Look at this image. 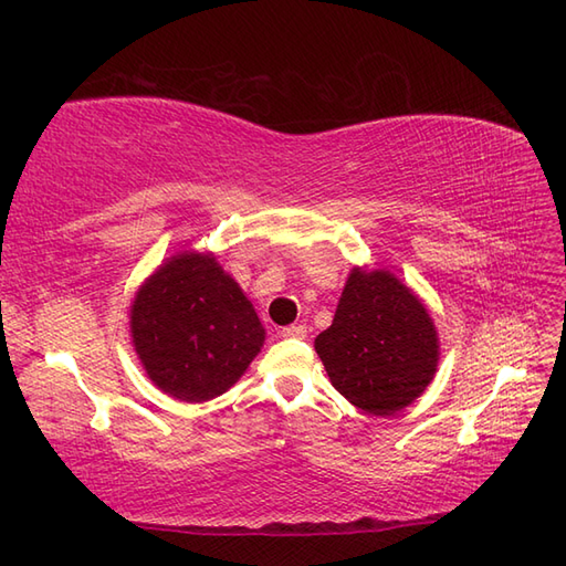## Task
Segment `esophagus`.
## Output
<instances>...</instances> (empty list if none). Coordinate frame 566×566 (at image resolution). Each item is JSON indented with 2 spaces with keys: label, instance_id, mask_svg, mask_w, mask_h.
<instances>
[{
  "label": "esophagus",
  "instance_id": "34e87169",
  "mask_svg": "<svg viewBox=\"0 0 566 566\" xmlns=\"http://www.w3.org/2000/svg\"><path fill=\"white\" fill-rule=\"evenodd\" d=\"M281 336L283 338H307V326H302V324H293V326H285V328H281Z\"/></svg>",
  "mask_w": 566,
  "mask_h": 566
}]
</instances>
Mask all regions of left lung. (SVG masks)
I'll use <instances>...</instances> for the list:
<instances>
[{"mask_svg":"<svg viewBox=\"0 0 566 566\" xmlns=\"http://www.w3.org/2000/svg\"><path fill=\"white\" fill-rule=\"evenodd\" d=\"M340 396L369 416H394L430 387L437 326L424 302L387 269L353 266L334 324L314 338Z\"/></svg>","mask_w":566,"mask_h":566,"instance_id":"left-lung-1","label":"left lung"}]
</instances>
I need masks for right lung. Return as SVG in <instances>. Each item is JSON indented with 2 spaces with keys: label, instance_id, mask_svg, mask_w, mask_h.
Returning <instances> with one entry per match:
<instances>
[{
  "label": "right lung",
  "instance_id": "obj_1",
  "mask_svg": "<svg viewBox=\"0 0 566 566\" xmlns=\"http://www.w3.org/2000/svg\"><path fill=\"white\" fill-rule=\"evenodd\" d=\"M129 334L146 377L185 403L226 394L266 340L240 283L197 250L165 259L139 285Z\"/></svg>",
  "mask_w": 566,
  "mask_h": 566
}]
</instances>
